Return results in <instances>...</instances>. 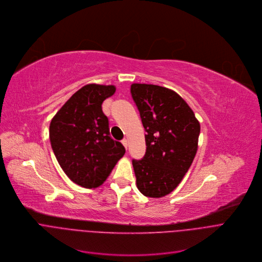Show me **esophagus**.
Returning <instances> with one entry per match:
<instances>
[{"mask_svg": "<svg viewBox=\"0 0 262 262\" xmlns=\"http://www.w3.org/2000/svg\"><path fill=\"white\" fill-rule=\"evenodd\" d=\"M122 143L124 144L125 148L127 149V148H128V140H127V139H123V140H122Z\"/></svg>", "mask_w": 262, "mask_h": 262, "instance_id": "34e87169", "label": "esophagus"}]
</instances>
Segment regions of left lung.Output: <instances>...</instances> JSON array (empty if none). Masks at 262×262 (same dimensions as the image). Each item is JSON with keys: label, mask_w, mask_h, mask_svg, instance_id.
Segmentation results:
<instances>
[{"label": "left lung", "mask_w": 262, "mask_h": 262, "mask_svg": "<svg viewBox=\"0 0 262 262\" xmlns=\"http://www.w3.org/2000/svg\"><path fill=\"white\" fill-rule=\"evenodd\" d=\"M130 92L146 132L144 157L132 160L136 185L144 196L160 198L172 192L190 168L200 125L186 101L172 90L133 83Z\"/></svg>", "instance_id": "left-lung-1"}]
</instances>
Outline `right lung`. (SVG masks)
Returning a JSON list of instances; mask_svg holds the SVG:
<instances>
[{
  "label": "right lung",
  "mask_w": 262,
  "mask_h": 262,
  "mask_svg": "<svg viewBox=\"0 0 262 262\" xmlns=\"http://www.w3.org/2000/svg\"><path fill=\"white\" fill-rule=\"evenodd\" d=\"M116 92L115 85L82 86L52 118L49 139L56 158L75 184L97 188L106 181L124 156V145L111 137L102 103Z\"/></svg>",
  "instance_id": "obj_1"
}]
</instances>
